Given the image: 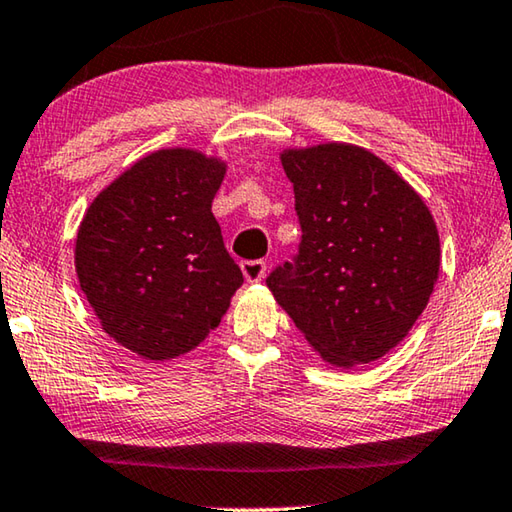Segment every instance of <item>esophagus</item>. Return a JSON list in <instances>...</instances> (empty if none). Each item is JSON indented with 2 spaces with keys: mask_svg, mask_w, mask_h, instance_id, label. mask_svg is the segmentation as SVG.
I'll return each mask as SVG.
<instances>
[{
  "mask_svg": "<svg viewBox=\"0 0 512 512\" xmlns=\"http://www.w3.org/2000/svg\"><path fill=\"white\" fill-rule=\"evenodd\" d=\"M241 271H243V278H246V282H259V280H264V276H266V262H262V259L243 262Z\"/></svg>",
  "mask_w": 512,
  "mask_h": 512,
  "instance_id": "obj_1",
  "label": "esophagus"
}]
</instances>
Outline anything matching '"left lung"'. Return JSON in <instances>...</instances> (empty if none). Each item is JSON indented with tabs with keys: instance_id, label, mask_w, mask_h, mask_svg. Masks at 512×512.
<instances>
[{
	"instance_id": "left-lung-1",
	"label": "left lung",
	"mask_w": 512,
	"mask_h": 512,
	"mask_svg": "<svg viewBox=\"0 0 512 512\" xmlns=\"http://www.w3.org/2000/svg\"><path fill=\"white\" fill-rule=\"evenodd\" d=\"M301 246L266 278L308 345L335 368L386 356L423 315L439 278V232L423 197L347 142L285 149Z\"/></svg>"
}]
</instances>
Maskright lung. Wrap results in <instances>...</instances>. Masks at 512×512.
Masks as SVG:
<instances>
[{
	"mask_svg": "<svg viewBox=\"0 0 512 512\" xmlns=\"http://www.w3.org/2000/svg\"><path fill=\"white\" fill-rule=\"evenodd\" d=\"M225 160L158 149L94 197L75 239V273L103 331L147 361L195 349L230 308L243 273L211 202Z\"/></svg>",
	"mask_w": 512,
	"mask_h": 512,
	"instance_id": "right-lung-1",
	"label": "right lung"
}]
</instances>
